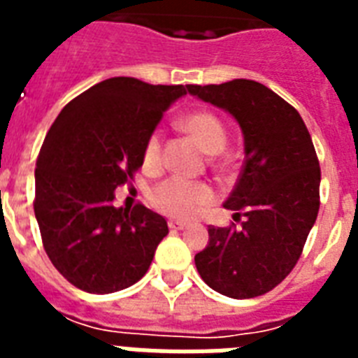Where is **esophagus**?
I'll list each match as a JSON object with an SVG mask.
<instances>
[{
	"label": "esophagus",
	"instance_id": "obj_1",
	"mask_svg": "<svg viewBox=\"0 0 358 358\" xmlns=\"http://www.w3.org/2000/svg\"><path fill=\"white\" fill-rule=\"evenodd\" d=\"M185 227H187V224H185L184 221H174V219L169 221V229L171 230H184Z\"/></svg>",
	"mask_w": 358,
	"mask_h": 358
}]
</instances>
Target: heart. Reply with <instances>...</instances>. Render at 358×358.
<instances>
[{
    "mask_svg": "<svg viewBox=\"0 0 358 358\" xmlns=\"http://www.w3.org/2000/svg\"><path fill=\"white\" fill-rule=\"evenodd\" d=\"M180 128L189 134L208 154H219L227 145V129L219 117L210 111H193L180 120ZM162 162V135L152 134L145 145V163L156 167ZM215 193L204 182L173 176L154 187L152 204L165 215L176 219H191L212 206Z\"/></svg>",
    "mask_w": 358,
    "mask_h": 358,
    "instance_id": "obj_1",
    "label": "heart"
}]
</instances>
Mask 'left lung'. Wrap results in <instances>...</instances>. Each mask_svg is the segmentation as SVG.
<instances>
[{
    "label": "left lung",
    "instance_id": "left-lung-1",
    "mask_svg": "<svg viewBox=\"0 0 358 358\" xmlns=\"http://www.w3.org/2000/svg\"><path fill=\"white\" fill-rule=\"evenodd\" d=\"M193 96L238 120L245 162L224 202L241 229L210 227L195 255L202 280L232 299L271 292L299 260L320 210L322 171L305 122L286 100L258 81L187 85Z\"/></svg>",
    "mask_w": 358,
    "mask_h": 358
}]
</instances>
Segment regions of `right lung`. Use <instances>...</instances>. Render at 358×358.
<instances>
[{
    "label": "right lung",
    "instance_id": "right-lung-1",
    "mask_svg": "<svg viewBox=\"0 0 358 358\" xmlns=\"http://www.w3.org/2000/svg\"><path fill=\"white\" fill-rule=\"evenodd\" d=\"M184 85L109 78L59 113L35 169V217L48 258L76 288L113 294L143 278L167 221L143 204L115 208L145 145Z\"/></svg>",
    "mask_w": 358,
    "mask_h": 358
}]
</instances>
